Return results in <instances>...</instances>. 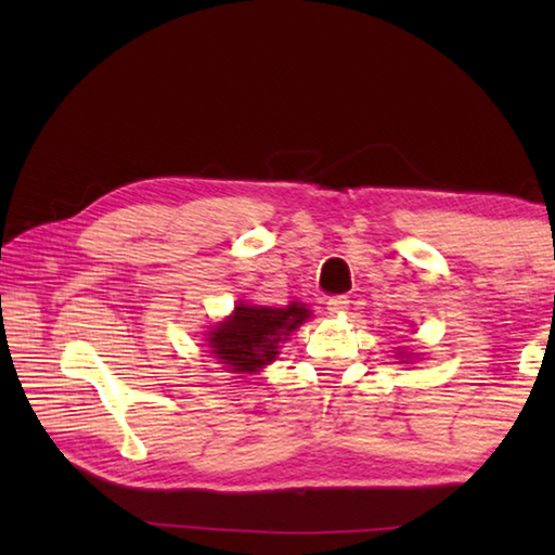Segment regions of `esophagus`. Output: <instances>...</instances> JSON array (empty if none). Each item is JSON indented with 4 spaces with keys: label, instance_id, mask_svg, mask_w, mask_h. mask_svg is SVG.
<instances>
[{
    "label": "esophagus",
    "instance_id": "1",
    "mask_svg": "<svg viewBox=\"0 0 555 555\" xmlns=\"http://www.w3.org/2000/svg\"><path fill=\"white\" fill-rule=\"evenodd\" d=\"M347 308H350V298H347V296H333V298H327V311H331V313L340 315V313L347 311Z\"/></svg>",
    "mask_w": 555,
    "mask_h": 555
}]
</instances>
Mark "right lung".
Segmentation results:
<instances>
[{"label": "right lung", "mask_w": 555, "mask_h": 555, "mask_svg": "<svg viewBox=\"0 0 555 555\" xmlns=\"http://www.w3.org/2000/svg\"><path fill=\"white\" fill-rule=\"evenodd\" d=\"M311 315L308 308L291 304L286 308L267 306H237L222 325L210 333L212 354L230 372L251 374L276 360L279 343L286 340L296 327Z\"/></svg>", "instance_id": "right-lung-1"}]
</instances>
